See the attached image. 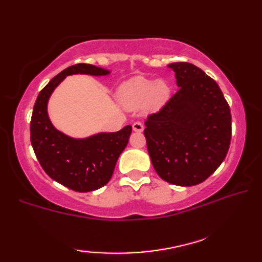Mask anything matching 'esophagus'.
Listing matches in <instances>:
<instances>
[{
  "mask_svg": "<svg viewBox=\"0 0 262 262\" xmlns=\"http://www.w3.org/2000/svg\"><path fill=\"white\" fill-rule=\"evenodd\" d=\"M132 127H134V131L136 132H142L144 130V125L140 122H135L134 125H132Z\"/></svg>",
  "mask_w": 262,
  "mask_h": 262,
  "instance_id": "esophagus-1",
  "label": "esophagus"
}]
</instances>
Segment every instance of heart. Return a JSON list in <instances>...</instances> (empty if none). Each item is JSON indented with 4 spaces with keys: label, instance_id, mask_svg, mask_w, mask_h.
Segmentation results:
<instances>
[{
    "label": "heart",
    "instance_id": "1",
    "mask_svg": "<svg viewBox=\"0 0 262 262\" xmlns=\"http://www.w3.org/2000/svg\"><path fill=\"white\" fill-rule=\"evenodd\" d=\"M170 97V86L164 80L152 81L144 77H136L120 86L118 100L126 108H159Z\"/></svg>",
    "mask_w": 262,
    "mask_h": 262
}]
</instances>
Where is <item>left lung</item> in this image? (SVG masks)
Wrapping results in <instances>:
<instances>
[{
	"label": "left lung",
	"mask_w": 262,
	"mask_h": 262,
	"mask_svg": "<svg viewBox=\"0 0 262 262\" xmlns=\"http://www.w3.org/2000/svg\"><path fill=\"white\" fill-rule=\"evenodd\" d=\"M177 92L147 117L144 136L162 180L191 187L206 181L226 158L232 115L217 82L195 65L173 62Z\"/></svg>",
	"instance_id": "1"
}]
</instances>
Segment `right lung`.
Here are the masks:
<instances>
[{
  "label": "right lung",
  "instance_id": "obj_1",
  "mask_svg": "<svg viewBox=\"0 0 262 262\" xmlns=\"http://www.w3.org/2000/svg\"><path fill=\"white\" fill-rule=\"evenodd\" d=\"M106 75L104 68L77 63L55 75L40 91L30 119V142L40 165L47 175L78 192L97 190L111 180L116 163L126 147L131 125L118 132L98 134L74 139L56 130L48 118L47 103L56 86L71 74Z\"/></svg>",
  "mask_w": 262,
  "mask_h": 262
}]
</instances>
